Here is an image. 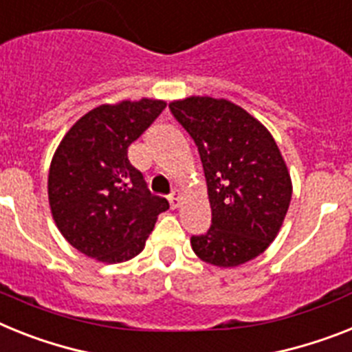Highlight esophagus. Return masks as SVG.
Wrapping results in <instances>:
<instances>
[{
    "mask_svg": "<svg viewBox=\"0 0 352 352\" xmlns=\"http://www.w3.org/2000/svg\"><path fill=\"white\" fill-rule=\"evenodd\" d=\"M181 199H182L181 190H175V191H173V193L170 195V197H168V200H170V206L173 209L179 208V202H181Z\"/></svg>",
    "mask_w": 352,
    "mask_h": 352,
    "instance_id": "1",
    "label": "esophagus"
}]
</instances>
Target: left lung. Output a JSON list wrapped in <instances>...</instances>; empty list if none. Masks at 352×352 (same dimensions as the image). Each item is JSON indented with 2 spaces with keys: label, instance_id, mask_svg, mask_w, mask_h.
Wrapping results in <instances>:
<instances>
[{
  "label": "left lung",
  "instance_id": "1",
  "mask_svg": "<svg viewBox=\"0 0 352 352\" xmlns=\"http://www.w3.org/2000/svg\"><path fill=\"white\" fill-rule=\"evenodd\" d=\"M193 138L211 204V227L191 236L202 261L232 268L276 240L292 200V179L267 126L223 98L190 96L170 103Z\"/></svg>",
  "mask_w": 352,
  "mask_h": 352
}]
</instances>
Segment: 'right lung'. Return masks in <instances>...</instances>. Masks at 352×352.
<instances>
[{
	"label": "right lung",
	"mask_w": 352,
	"mask_h": 352,
	"mask_svg": "<svg viewBox=\"0 0 352 352\" xmlns=\"http://www.w3.org/2000/svg\"><path fill=\"white\" fill-rule=\"evenodd\" d=\"M166 107L162 100L103 103L71 126L53 153L48 199L58 231L76 250L123 263L144 249L155 220L170 208L146 190L129 146Z\"/></svg>",
	"instance_id": "right-lung-1"
}]
</instances>
